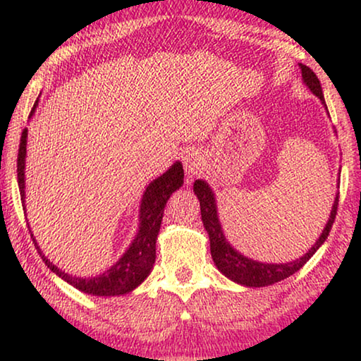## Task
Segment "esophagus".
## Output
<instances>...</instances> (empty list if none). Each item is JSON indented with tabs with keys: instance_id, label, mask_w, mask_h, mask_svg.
I'll return each instance as SVG.
<instances>
[{
	"instance_id": "34e87169",
	"label": "esophagus",
	"mask_w": 361,
	"mask_h": 361,
	"mask_svg": "<svg viewBox=\"0 0 361 361\" xmlns=\"http://www.w3.org/2000/svg\"><path fill=\"white\" fill-rule=\"evenodd\" d=\"M200 167H202V162H200V157L197 156V152H187L184 156V169L187 174V182H190L192 177L199 174Z\"/></svg>"
}]
</instances>
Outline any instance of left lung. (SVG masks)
<instances>
[{
    "instance_id": "1",
    "label": "left lung",
    "mask_w": 361,
    "mask_h": 361,
    "mask_svg": "<svg viewBox=\"0 0 361 361\" xmlns=\"http://www.w3.org/2000/svg\"><path fill=\"white\" fill-rule=\"evenodd\" d=\"M300 71H302V80L305 85L309 87V90L314 93L315 97L320 98V102L325 105L322 87H320V82L315 73L310 71L307 66H302L300 63ZM194 192L197 199L200 202V214H202V221H204V226L209 233L210 238V251L212 258H214V263L221 274H225L226 278L235 281L241 286H248V288H263V286H271L274 283H279L289 276L302 268V266L307 263V261L312 258L315 251H317L327 236L332 230V225L335 221V215H337V207H338V194L335 197V202L332 205V212H330L329 221L325 225L322 235L319 236V240L315 241V245L310 248L307 253H305L302 258L290 261V263H259V261H255L251 258H246L236 251L233 246H231L228 241H226L224 230H221L220 220H219V212H216V202L215 195L212 189L207 184L205 180H195L194 182Z\"/></svg>"
}]
</instances>
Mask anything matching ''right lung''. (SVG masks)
<instances>
[{
	"instance_id": "1",
	"label": "right lung",
	"mask_w": 361,
	"mask_h": 361,
	"mask_svg": "<svg viewBox=\"0 0 361 361\" xmlns=\"http://www.w3.org/2000/svg\"><path fill=\"white\" fill-rule=\"evenodd\" d=\"M37 102L34 103L36 108ZM34 108L31 110V115L34 113ZM26 142H27V130L24 128L21 135V142H19V151H18V185L19 192H21V200L24 204V167H26ZM184 184V169H182L180 162L171 166L169 171H166L161 177H157L147 185V189L142 195L141 200V209H140V230L130 245V248L126 250V253L111 266L110 269H106L105 273L93 276V278H75L63 273L54 266L46 256L42 255V251L39 250L37 241L32 236L31 238L34 246L37 248V253L42 256V259L46 261L47 268H51L59 278L67 281L68 284H72L73 288H77L82 293L92 294V295H121L131 293L133 289H136L142 281L147 278V274L151 273L152 264L156 261V240L157 233H159L162 215H164V207L172 195V192H176L179 187Z\"/></svg>"
}]
</instances>
